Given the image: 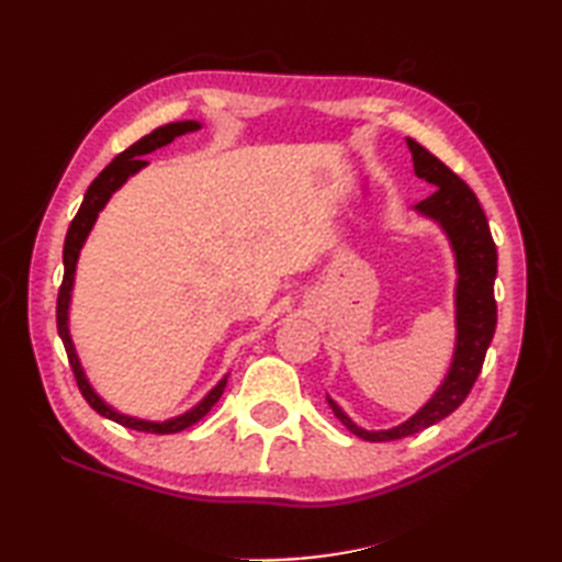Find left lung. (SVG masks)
Returning a JSON list of instances; mask_svg holds the SVG:
<instances>
[{"label":"left lung","mask_w":562,"mask_h":562,"mask_svg":"<svg viewBox=\"0 0 562 562\" xmlns=\"http://www.w3.org/2000/svg\"><path fill=\"white\" fill-rule=\"evenodd\" d=\"M413 154V171L417 178L432 183L437 190L423 202L413 205L420 217L435 222L445 232L457 268V284H453V340L451 364L445 379L432 396L415 411L408 420L389 429H364L345 413L340 405L326 393L333 415L350 429L352 435L367 441H391L411 437L420 429L445 420L469 396L475 379L481 374L485 352L491 348L497 326L495 306V278H497V248L493 244L491 226L473 190L441 164L435 154H429L415 139L405 137Z\"/></svg>","instance_id":"obj_1"}]
</instances>
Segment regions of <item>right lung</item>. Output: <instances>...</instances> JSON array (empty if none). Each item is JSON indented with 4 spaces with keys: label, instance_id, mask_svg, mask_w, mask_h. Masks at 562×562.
I'll use <instances>...</instances> for the list:
<instances>
[{
    "label": "right lung",
    "instance_id": "add662e5",
    "mask_svg": "<svg viewBox=\"0 0 562 562\" xmlns=\"http://www.w3.org/2000/svg\"><path fill=\"white\" fill-rule=\"evenodd\" d=\"M202 125L198 121H178V123H169V125H161L154 130V133L145 135L142 139H137L133 147L125 149L123 154H117V157L105 166V169L93 178V183L89 186L87 195H83L81 207L77 212V217L71 220L69 229H67V238H65V250H63V262H65V278H63V288H59L57 294V333L59 338L65 342V350L69 357V364H71V372L77 376V384L81 396L87 398V403L91 405L93 411L99 415L109 417V420L123 425L127 429H137V432H154V435H173V432H181V429H188L190 425H195L198 420H202L212 408L214 403L222 398V393L226 389V379L229 374H224L217 384H214L205 396H202L193 408H188L181 415H173V417H166V420H145V417H135V415H125L113 405L105 401L101 393L91 386V381L83 372L81 360L77 355L75 348V340H71V333H69V306H71V290H75V274H77V262L81 256V248L87 244V238L93 229V224H97L99 214L103 212V207L109 205V200L121 190L130 178L135 173H139L142 169L149 161H145L142 157H147V154L157 151L166 145H171L176 137L188 135V133H198Z\"/></svg>",
    "mask_w": 562,
    "mask_h": 562
}]
</instances>
